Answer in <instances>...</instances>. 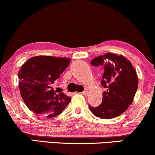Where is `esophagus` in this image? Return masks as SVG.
<instances>
[{
    "instance_id": "obj_1",
    "label": "esophagus",
    "mask_w": 155,
    "mask_h": 155,
    "mask_svg": "<svg viewBox=\"0 0 155 155\" xmlns=\"http://www.w3.org/2000/svg\"><path fill=\"white\" fill-rule=\"evenodd\" d=\"M81 94H82V95H84L87 96L88 95V91H87V90H84V91H83L82 92H81Z\"/></svg>"
}]
</instances>
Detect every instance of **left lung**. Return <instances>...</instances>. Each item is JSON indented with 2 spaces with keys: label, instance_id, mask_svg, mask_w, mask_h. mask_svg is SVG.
Here are the masks:
<instances>
[{
  "label": "left lung",
  "instance_id": "obj_1",
  "mask_svg": "<svg viewBox=\"0 0 155 155\" xmlns=\"http://www.w3.org/2000/svg\"><path fill=\"white\" fill-rule=\"evenodd\" d=\"M90 63L104 67L101 85L106 89L102 104L97 107L89 106L90 111L101 119L120 116L132 104L138 89V76L132 63L122 55L112 53L95 58Z\"/></svg>",
  "mask_w": 155,
  "mask_h": 155
}]
</instances>
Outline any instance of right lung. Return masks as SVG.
I'll use <instances>...</instances> for the list:
<instances>
[{"mask_svg":"<svg viewBox=\"0 0 155 155\" xmlns=\"http://www.w3.org/2000/svg\"><path fill=\"white\" fill-rule=\"evenodd\" d=\"M70 61V58L40 55L22 65L18 73L20 95L35 114L51 118L61 114L70 103V97L52 87Z\"/></svg>","mask_w":155,"mask_h":155,"instance_id":"1","label":"right lung"}]
</instances>
